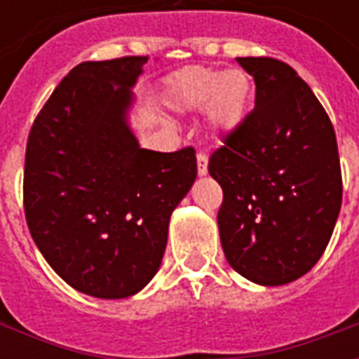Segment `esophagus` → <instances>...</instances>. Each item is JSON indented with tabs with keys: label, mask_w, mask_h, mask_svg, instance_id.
I'll return each instance as SVG.
<instances>
[{
	"label": "esophagus",
	"mask_w": 359,
	"mask_h": 359,
	"mask_svg": "<svg viewBox=\"0 0 359 359\" xmlns=\"http://www.w3.org/2000/svg\"><path fill=\"white\" fill-rule=\"evenodd\" d=\"M197 172L198 176H206L208 174V156L205 153L197 154Z\"/></svg>",
	"instance_id": "obj_1"
}]
</instances>
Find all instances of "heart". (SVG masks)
I'll use <instances>...</instances> for the list:
<instances>
[{"instance_id": "heart-1", "label": "heart", "mask_w": 359, "mask_h": 359, "mask_svg": "<svg viewBox=\"0 0 359 359\" xmlns=\"http://www.w3.org/2000/svg\"><path fill=\"white\" fill-rule=\"evenodd\" d=\"M170 104L180 112L206 107V126L212 135L235 132L252 104V80L245 70L193 67L180 72L170 83Z\"/></svg>"}]
</instances>
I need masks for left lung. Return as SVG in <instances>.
I'll list each match as a JSON object with an SVG mask.
<instances>
[{
    "instance_id": "8db88e82",
    "label": "left lung",
    "mask_w": 359,
    "mask_h": 359,
    "mask_svg": "<svg viewBox=\"0 0 359 359\" xmlns=\"http://www.w3.org/2000/svg\"><path fill=\"white\" fill-rule=\"evenodd\" d=\"M255 78V111L214 151L208 172L224 191L222 248L248 281L287 285L316 266L342 203L331 120L310 86L283 61L239 57Z\"/></svg>"
}]
</instances>
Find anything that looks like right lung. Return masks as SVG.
Wrapping results in <instances>:
<instances>
[{"instance_id":"right-lung-1","label":"right lung","mask_w":359,"mask_h":359,"mask_svg":"<svg viewBox=\"0 0 359 359\" xmlns=\"http://www.w3.org/2000/svg\"><path fill=\"white\" fill-rule=\"evenodd\" d=\"M147 59L74 67L26 143L30 235L57 276L95 298H128L153 279L170 216L197 177L195 149H141L128 124Z\"/></svg>"}]
</instances>
